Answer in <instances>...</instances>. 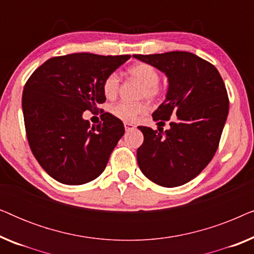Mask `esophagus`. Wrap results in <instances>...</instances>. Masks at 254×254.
Wrapping results in <instances>:
<instances>
[{"label": "esophagus", "mask_w": 254, "mask_h": 254, "mask_svg": "<svg viewBox=\"0 0 254 254\" xmlns=\"http://www.w3.org/2000/svg\"><path fill=\"white\" fill-rule=\"evenodd\" d=\"M134 128H135V125H134V124H130V123H125V129H126V130L134 129Z\"/></svg>", "instance_id": "esophagus-1"}]
</instances>
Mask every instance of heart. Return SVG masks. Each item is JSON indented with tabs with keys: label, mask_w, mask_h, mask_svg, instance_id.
<instances>
[{
	"label": "heart",
	"mask_w": 254,
	"mask_h": 254,
	"mask_svg": "<svg viewBox=\"0 0 254 254\" xmlns=\"http://www.w3.org/2000/svg\"><path fill=\"white\" fill-rule=\"evenodd\" d=\"M128 74L136 78L138 82L143 84L142 96L147 98L155 99L161 95V89L158 86L159 74L151 64H136L128 69ZM120 86V76L118 72H111L105 77L103 82V91L107 98H114L118 95ZM113 116L119 119L131 123L137 120L142 114L147 112V105L144 103H128L120 102L112 106L111 109Z\"/></svg>",
	"instance_id": "1"
}]
</instances>
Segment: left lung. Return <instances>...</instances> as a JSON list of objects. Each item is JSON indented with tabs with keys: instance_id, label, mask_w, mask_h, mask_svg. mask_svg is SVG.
<instances>
[{
	"instance_id": "left-lung-1",
	"label": "left lung",
	"mask_w": 254,
	"mask_h": 254,
	"mask_svg": "<svg viewBox=\"0 0 254 254\" xmlns=\"http://www.w3.org/2000/svg\"><path fill=\"white\" fill-rule=\"evenodd\" d=\"M164 72L166 98L152 113L158 124L170 120V129L138 126L144 140L137 149L143 175L157 185L176 187L189 183L213 159L229 113L224 82L213 64L189 52L134 55Z\"/></svg>"
}]
</instances>
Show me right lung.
<instances>
[{
	"label": "right lung",
	"instance_id": "1",
	"mask_svg": "<svg viewBox=\"0 0 254 254\" xmlns=\"http://www.w3.org/2000/svg\"><path fill=\"white\" fill-rule=\"evenodd\" d=\"M130 55L74 53L47 60L24 86L22 107L27 141L41 168L59 183L82 185L100 176L118 141L123 121L111 113L90 125L83 112L106 97L105 77Z\"/></svg>",
	"mask_w": 254,
	"mask_h": 254
}]
</instances>
